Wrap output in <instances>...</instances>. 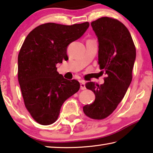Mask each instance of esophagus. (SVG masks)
<instances>
[{"mask_svg": "<svg viewBox=\"0 0 153 153\" xmlns=\"http://www.w3.org/2000/svg\"><path fill=\"white\" fill-rule=\"evenodd\" d=\"M80 88L81 90H85V83L84 81H81L80 82Z\"/></svg>", "mask_w": 153, "mask_h": 153, "instance_id": "obj_1", "label": "esophagus"}]
</instances>
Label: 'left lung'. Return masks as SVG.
I'll list each match as a JSON object with an SVG mask.
<instances>
[{
  "mask_svg": "<svg viewBox=\"0 0 153 153\" xmlns=\"http://www.w3.org/2000/svg\"><path fill=\"white\" fill-rule=\"evenodd\" d=\"M91 25L98 37L100 68L107 77L103 84H86L96 99L83 110L88 117L101 120L114 112L126 94L132 82L136 48L129 30L116 19L102 17Z\"/></svg>",
  "mask_w": 153,
  "mask_h": 153,
  "instance_id": "1",
  "label": "left lung"
}]
</instances>
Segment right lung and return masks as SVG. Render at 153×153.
<instances>
[{
	"instance_id": "add662e5",
	"label": "right lung",
	"mask_w": 153,
	"mask_h": 153,
	"mask_svg": "<svg viewBox=\"0 0 153 153\" xmlns=\"http://www.w3.org/2000/svg\"><path fill=\"white\" fill-rule=\"evenodd\" d=\"M89 26L88 22L73 25L49 23L27 36L18 56V79L25 107L39 124L54 123L63 102L79 90V82L65 79L55 65L68 59V45Z\"/></svg>"
}]
</instances>
